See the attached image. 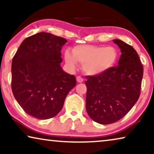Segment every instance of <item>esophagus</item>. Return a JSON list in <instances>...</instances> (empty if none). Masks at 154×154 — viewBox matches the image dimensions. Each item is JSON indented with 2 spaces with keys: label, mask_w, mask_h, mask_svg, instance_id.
Listing matches in <instances>:
<instances>
[{
  "label": "esophagus",
  "mask_w": 154,
  "mask_h": 154,
  "mask_svg": "<svg viewBox=\"0 0 154 154\" xmlns=\"http://www.w3.org/2000/svg\"><path fill=\"white\" fill-rule=\"evenodd\" d=\"M83 81H84V79H83V78L80 76H77V82L78 83H82Z\"/></svg>",
  "instance_id": "1"
}]
</instances>
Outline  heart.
I'll return each instance as SVG.
<instances>
[{
  "label": "heart",
  "instance_id": "1",
  "mask_svg": "<svg viewBox=\"0 0 154 154\" xmlns=\"http://www.w3.org/2000/svg\"><path fill=\"white\" fill-rule=\"evenodd\" d=\"M118 59V52L113 46L82 45L75 46L72 54L66 51L64 60L70 69L77 67V62L82 65L86 75L97 76L114 66Z\"/></svg>",
  "mask_w": 154,
  "mask_h": 154
}]
</instances>
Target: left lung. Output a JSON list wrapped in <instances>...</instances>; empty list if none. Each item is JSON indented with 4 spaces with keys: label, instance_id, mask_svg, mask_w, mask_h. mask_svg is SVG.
<instances>
[{
    "label": "left lung",
    "instance_id": "8db88e82",
    "mask_svg": "<svg viewBox=\"0 0 154 154\" xmlns=\"http://www.w3.org/2000/svg\"><path fill=\"white\" fill-rule=\"evenodd\" d=\"M121 51L118 65L97 76L86 77V108L94 121L114 123L132 108L140 97L143 68L132 46L113 40Z\"/></svg>",
    "mask_w": 154,
    "mask_h": 154
}]
</instances>
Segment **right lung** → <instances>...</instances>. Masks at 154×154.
I'll return each instance as SVG.
<instances>
[{
	"label": "right lung",
	"mask_w": 154,
	"mask_h": 154,
	"mask_svg": "<svg viewBox=\"0 0 154 154\" xmlns=\"http://www.w3.org/2000/svg\"><path fill=\"white\" fill-rule=\"evenodd\" d=\"M66 42L49 33H36L24 39L12 60L13 94L24 111L34 118L55 116L76 86L75 77L60 65L61 50Z\"/></svg>",
	"instance_id": "1"
}]
</instances>
